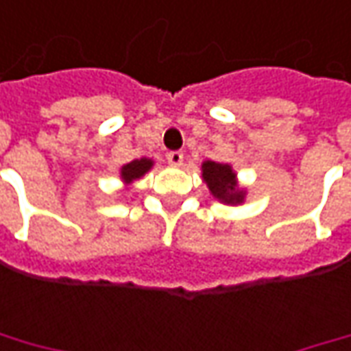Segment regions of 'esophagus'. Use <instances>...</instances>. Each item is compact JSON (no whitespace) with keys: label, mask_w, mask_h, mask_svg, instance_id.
Segmentation results:
<instances>
[{"label":"esophagus","mask_w":351,"mask_h":351,"mask_svg":"<svg viewBox=\"0 0 351 351\" xmlns=\"http://www.w3.org/2000/svg\"><path fill=\"white\" fill-rule=\"evenodd\" d=\"M167 161L173 167H180L182 165V161H184V156H182L180 152H169V154H167Z\"/></svg>","instance_id":"1"}]
</instances>
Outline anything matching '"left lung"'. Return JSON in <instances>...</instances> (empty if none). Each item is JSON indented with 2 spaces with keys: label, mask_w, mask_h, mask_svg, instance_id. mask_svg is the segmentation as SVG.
Wrapping results in <instances>:
<instances>
[{
  "label": "left lung",
  "mask_w": 351,
  "mask_h": 351,
  "mask_svg": "<svg viewBox=\"0 0 351 351\" xmlns=\"http://www.w3.org/2000/svg\"><path fill=\"white\" fill-rule=\"evenodd\" d=\"M202 178L209 188V194L225 206H242L245 199V188L238 184V176L232 165L204 161L202 163Z\"/></svg>",
  "instance_id": "8db88e82"
}]
</instances>
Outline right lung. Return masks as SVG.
I'll return each instance as SVG.
<instances>
[{"instance_id":"right-lung-1","label":"right lung","mask_w":351,"mask_h":351,"mask_svg":"<svg viewBox=\"0 0 351 351\" xmlns=\"http://www.w3.org/2000/svg\"><path fill=\"white\" fill-rule=\"evenodd\" d=\"M152 167H154V159L149 157H140L121 167V182L125 186V190H128L136 180H140Z\"/></svg>"}]
</instances>
